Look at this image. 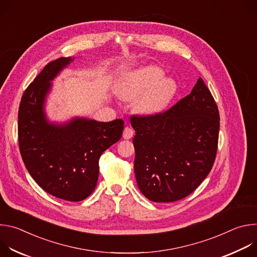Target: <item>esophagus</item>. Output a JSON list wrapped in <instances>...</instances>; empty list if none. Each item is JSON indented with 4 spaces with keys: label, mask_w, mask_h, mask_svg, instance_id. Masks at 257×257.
Listing matches in <instances>:
<instances>
[{
    "label": "esophagus",
    "mask_w": 257,
    "mask_h": 257,
    "mask_svg": "<svg viewBox=\"0 0 257 257\" xmlns=\"http://www.w3.org/2000/svg\"><path fill=\"white\" fill-rule=\"evenodd\" d=\"M133 134H134V131H133L132 128H130V127H125V129H124V131H123V137H124L125 139H130V138H132Z\"/></svg>",
    "instance_id": "obj_1"
}]
</instances>
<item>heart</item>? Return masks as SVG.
Listing matches in <instances>:
<instances>
[{
    "label": "heart",
    "mask_w": 257,
    "mask_h": 257,
    "mask_svg": "<svg viewBox=\"0 0 257 257\" xmlns=\"http://www.w3.org/2000/svg\"><path fill=\"white\" fill-rule=\"evenodd\" d=\"M164 70L156 65L146 66L128 75L120 86V95L127 100L142 97L137 101L138 111L153 115L162 112L176 92V83L163 78Z\"/></svg>",
    "instance_id": "1"
}]
</instances>
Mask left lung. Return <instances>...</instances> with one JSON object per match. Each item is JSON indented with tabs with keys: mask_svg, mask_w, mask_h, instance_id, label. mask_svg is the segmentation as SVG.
Segmentation results:
<instances>
[{
	"mask_svg": "<svg viewBox=\"0 0 257 257\" xmlns=\"http://www.w3.org/2000/svg\"><path fill=\"white\" fill-rule=\"evenodd\" d=\"M130 122L141 193L155 202L191 194L210 172L218 142V108L202 78L167 111L132 115Z\"/></svg>",
	"mask_w": 257,
	"mask_h": 257,
	"instance_id": "obj_1",
	"label": "left lung"
}]
</instances>
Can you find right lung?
<instances>
[{
	"label": "right lung",
	"instance_id": "obj_1",
	"mask_svg": "<svg viewBox=\"0 0 257 257\" xmlns=\"http://www.w3.org/2000/svg\"><path fill=\"white\" fill-rule=\"evenodd\" d=\"M71 61H51L25 89L18 111V142L23 163L42 189L57 198L81 201L94 190L98 160L120 140L124 121L75 119L61 126L47 122L43 107L50 81Z\"/></svg>",
	"mask_w": 257,
	"mask_h": 257
}]
</instances>
